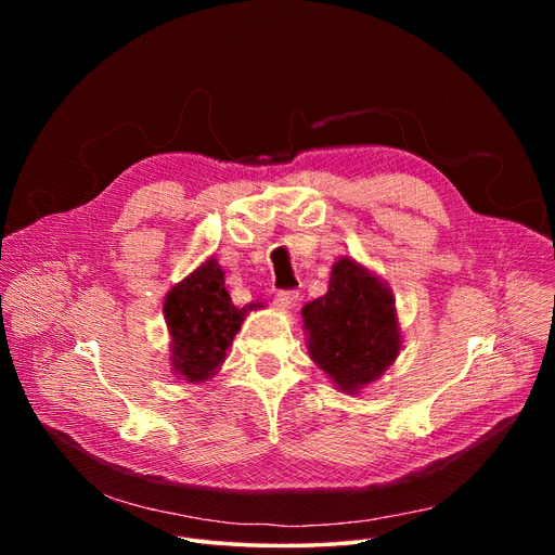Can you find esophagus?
I'll return each instance as SVG.
<instances>
[{
  "label": "esophagus",
  "instance_id": "esophagus-1",
  "mask_svg": "<svg viewBox=\"0 0 555 555\" xmlns=\"http://www.w3.org/2000/svg\"><path fill=\"white\" fill-rule=\"evenodd\" d=\"M297 301H299V293H297V289H279V293L274 295V306H276L279 310L295 308Z\"/></svg>",
  "mask_w": 555,
  "mask_h": 555
}]
</instances>
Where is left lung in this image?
Returning <instances> with one entry per match:
<instances>
[{
  "label": "left lung",
  "instance_id": "left-lung-1",
  "mask_svg": "<svg viewBox=\"0 0 555 555\" xmlns=\"http://www.w3.org/2000/svg\"><path fill=\"white\" fill-rule=\"evenodd\" d=\"M310 356L346 393L377 380L400 351L393 297L351 258L331 272L324 297L304 308Z\"/></svg>",
  "mask_w": 555,
  "mask_h": 555
}]
</instances>
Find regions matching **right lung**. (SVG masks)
<instances>
[{
    "mask_svg": "<svg viewBox=\"0 0 555 555\" xmlns=\"http://www.w3.org/2000/svg\"><path fill=\"white\" fill-rule=\"evenodd\" d=\"M258 304L236 306L224 287V272L216 258L199 266L175 285L164 304L172 335V366L189 383L207 380L227 356L231 339L241 331L247 310Z\"/></svg>",
    "mask_w": 555,
    "mask_h": 555,
    "instance_id": "add662e5",
    "label": "right lung"
}]
</instances>
